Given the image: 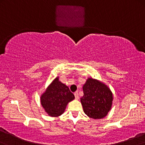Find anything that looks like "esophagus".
I'll return each mask as SVG.
<instances>
[{
	"instance_id": "obj_1",
	"label": "esophagus",
	"mask_w": 145,
	"mask_h": 145,
	"mask_svg": "<svg viewBox=\"0 0 145 145\" xmlns=\"http://www.w3.org/2000/svg\"><path fill=\"white\" fill-rule=\"evenodd\" d=\"M74 95H75V99H79V94H78V92L77 91H75V92L74 93Z\"/></svg>"
}]
</instances>
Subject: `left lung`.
<instances>
[{"label":"left lung","mask_w":145,"mask_h":145,"mask_svg":"<svg viewBox=\"0 0 145 145\" xmlns=\"http://www.w3.org/2000/svg\"><path fill=\"white\" fill-rule=\"evenodd\" d=\"M84 95L81 103L85 114L89 118H105L111 110L113 93L106 84L97 79L88 77L82 87Z\"/></svg>","instance_id":"obj_1"}]
</instances>
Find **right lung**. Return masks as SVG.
Listing matches in <instances>:
<instances>
[{"mask_svg": "<svg viewBox=\"0 0 145 145\" xmlns=\"http://www.w3.org/2000/svg\"><path fill=\"white\" fill-rule=\"evenodd\" d=\"M40 104L50 117L57 118L65 111L66 106L75 99L68 87L57 77L40 95Z\"/></svg>", "mask_w": 145, "mask_h": 145, "instance_id": "1", "label": "right lung"}]
</instances>
